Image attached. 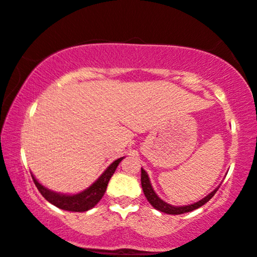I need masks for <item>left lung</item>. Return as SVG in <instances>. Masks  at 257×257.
Instances as JSON below:
<instances>
[{
  "label": "left lung",
  "instance_id": "1",
  "mask_svg": "<svg viewBox=\"0 0 257 257\" xmlns=\"http://www.w3.org/2000/svg\"><path fill=\"white\" fill-rule=\"evenodd\" d=\"M141 181H142L143 191H144L145 197L149 201L150 204H151L155 209L159 210V211L164 212V214H169V215H182V214H185V212L192 211V210H195V209H198L199 206L204 205L206 202H209L210 199L212 198V196L217 192L219 185H221L219 184L217 188H215L209 195H206L204 198L199 199L198 202H195V203H192V204H188V205L176 206V205L169 204V203H166L165 201H163V199L159 197L157 194H156V191L152 188L151 181H150L148 172H146L143 168H142V179Z\"/></svg>",
  "mask_w": 257,
  "mask_h": 257
}]
</instances>
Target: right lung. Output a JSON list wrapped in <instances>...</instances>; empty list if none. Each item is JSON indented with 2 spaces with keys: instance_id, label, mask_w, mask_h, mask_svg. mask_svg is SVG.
Listing matches in <instances>:
<instances>
[{
  "instance_id": "obj_1",
  "label": "right lung",
  "mask_w": 257,
  "mask_h": 257,
  "mask_svg": "<svg viewBox=\"0 0 257 257\" xmlns=\"http://www.w3.org/2000/svg\"><path fill=\"white\" fill-rule=\"evenodd\" d=\"M125 157L115 159L112 164L108 165V168L105 170L104 172L100 175V177L93 183L92 185H89L87 189L82 190V191L78 192V194H61V192L53 191V190L46 188L45 185H42L38 179L35 178V176L32 173L33 181H34L36 188L41 195L45 197L49 203H52L53 205L58 206L59 209L66 210V211H74V212H84L87 210L92 209L93 206L98 204V202L102 198V196L105 195L106 189H107V184L109 179L114 173L116 166L119 165L122 159Z\"/></svg>"
}]
</instances>
